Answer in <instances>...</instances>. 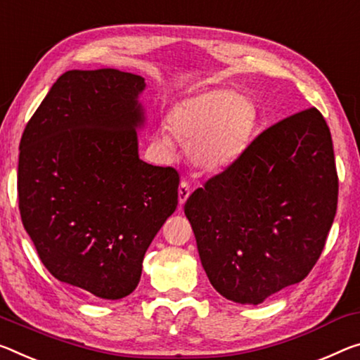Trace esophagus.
I'll list each match as a JSON object with an SVG mask.
<instances>
[{
    "label": "esophagus",
    "mask_w": 360,
    "mask_h": 360,
    "mask_svg": "<svg viewBox=\"0 0 360 360\" xmlns=\"http://www.w3.org/2000/svg\"><path fill=\"white\" fill-rule=\"evenodd\" d=\"M191 192H192V189H191L189 182H187V181H181L179 191H178L179 205H184V203H186V200H187V198H189V195H191Z\"/></svg>",
    "instance_id": "esophagus-1"
}]
</instances>
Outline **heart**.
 I'll return each instance as SVG.
<instances>
[{
  "mask_svg": "<svg viewBox=\"0 0 360 360\" xmlns=\"http://www.w3.org/2000/svg\"><path fill=\"white\" fill-rule=\"evenodd\" d=\"M256 122L258 112L247 96L226 88L210 89L171 108L168 133L160 131L157 141L169 149L173 138L195 167L216 173L231 167L245 152Z\"/></svg>",
  "mask_w": 360,
  "mask_h": 360,
  "instance_id": "heart-1",
  "label": "heart"
}]
</instances>
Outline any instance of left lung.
<instances>
[{"mask_svg":"<svg viewBox=\"0 0 360 360\" xmlns=\"http://www.w3.org/2000/svg\"><path fill=\"white\" fill-rule=\"evenodd\" d=\"M338 203L332 134L316 107L256 136L184 213L216 292L240 304L298 283L325 247Z\"/></svg>","mask_w":360,"mask_h":360,"instance_id":"8db88e82","label":"left lung"}]
</instances>
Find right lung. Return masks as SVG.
<instances>
[{
	"label": "right lung",
	"mask_w": 360,
	"mask_h": 360,
	"mask_svg": "<svg viewBox=\"0 0 360 360\" xmlns=\"http://www.w3.org/2000/svg\"><path fill=\"white\" fill-rule=\"evenodd\" d=\"M144 88L117 68L68 70L20 139L22 224L57 281L101 300L134 292L147 248L178 207V171L138 153Z\"/></svg>",
	"instance_id": "add662e5"
}]
</instances>
